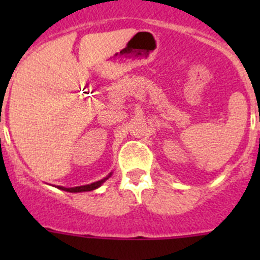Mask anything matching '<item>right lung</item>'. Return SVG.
<instances>
[{"label": "right lung", "mask_w": 260, "mask_h": 260, "mask_svg": "<svg viewBox=\"0 0 260 260\" xmlns=\"http://www.w3.org/2000/svg\"><path fill=\"white\" fill-rule=\"evenodd\" d=\"M111 176H112V172L108 175V176L104 177V179L95 181V182H93V183H89V185L77 186V187H62V186H56V187L60 188V190H62V191H68V192H85V191H93V190H95V188L101 187V186L103 185V183L106 182V181L108 180Z\"/></svg>", "instance_id": "right-lung-1"}]
</instances>
